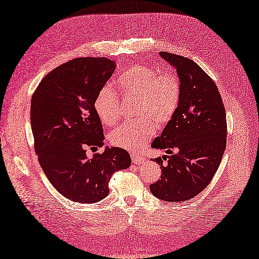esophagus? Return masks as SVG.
I'll return each instance as SVG.
<instances>
[{"mask_svg": "<svg viewBox=\"0 0 259 259\" xmlns=\"http://www.w3.org/2000/svg\"><path fill=\"white\" fill-rule=\"evenodd\" d=\"M132 161H133V163H135V164H142V163L144 162V157H142L137 154H132Z\"/></svg>", "mask_w": 259, "mask_h": 259, "instance_id": "esophagus-1", "label": "esophagus"}]
</instances>
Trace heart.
I'll list each match as a JSON object with an SVG mask.
<instances>
[{
  "mask_svg": "<svg viewBox=\"0 0 259 259\" xmlns=\"http://www.w3.org/2000/svg\"><path fill=\"white\" fill-rule=\"evenodd\" d=\"M116 85L125 97L139 99L137 115L143 117L124 124L109 134V143L132 152L143 149L155 134V124L165 125L176 115L182 97L181 79L176 72L159 70L147 65H136L120 75ZM119 97L110 86H105L95 98L94 107L104 125L112 127L119 120Z\"/></svg>",
  "mask_w": 259,
  "mask_h": 259,
  "instance_id": "b5f03b06",
  "label": "heart"
}]
</instances>
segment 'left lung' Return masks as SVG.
<instances>
[{
    "mask_svg": "<svg viewBox=\"0 0 259 259\" xmlns=\"http://www.w3.org/2000/svg\"><path fill=\"white\" fill-rule=\"evenodd\" d=\"M160 55L177 68L182 97L176 115L152 143L171 155L155 159L162 173L150 190L163 201H187L208 187L220 165L227 144L226 110L215 82L196 62L165 51Z\"/></svg>",
    "mask_w": 259,
    "mask_h": 259,
    "instance_id": "8db88e82",
    "label": "left lung"
}]
</instances>
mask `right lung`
<instances>
[{
    "mask_svg": "<svg viewBox=\"0 0 259 259\" xmlns=\"http://www.w3.org/2000/svg\"><path fill=\"white\" fill-rule=\"evenodd\" d=\"M107 58H76L47 73L31 99L34 151L52 186L63 197L95 203L109 193L116 171L131 165L128 152L106 147L88 159L87 147L104 145L103 125L94 107L115 70Z\"/></svg>",
    "mask_w": 259,
    "mask_h": 259,
    "instance_id": "add662e5",
    "label": "right lung"
}]
</instances>
